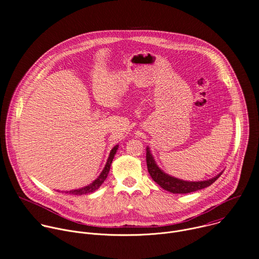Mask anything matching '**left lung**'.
Returning a JSON list of instances; mask_svg holds the SVG:
<instances>
[{"label": "left lung", "mask_w": 259, "mask_h": 259, "mask_svg": "<svg viewBox=\"0 0 259 259\" xmlns=\"http://www.w3.org/2000/svg\"><path fill=\"white\" fill-rule=\"evenodd\" d=\"M146 165H147V170H149V173L151 174L154 181L157 182L164 190L173 194H188V193H193V192L205 189L211 186V184L215 182V180L223 174V172H220L215 177L209 180H204V181H184V180L172 177L164 173L157 166L149 147H146Z\"/></svg>", "instance_id": "obj_1"}]
</instances>
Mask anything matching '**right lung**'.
I'll list each match as a JSON object with an SVG mask.
<instances>
[{
	"label": "right lung",
	"instance_id": "right-lung-1",
	"mask_svg": "<svg viewBox=\"0 0 259 259\" xmlns=\"http://www.w3.org/2000/svg\"><path fill=\"white\" fill-rule=\"evenodd\" d=\"M117 150H118V145L114 146V149L110 151V154L108 156V159H107V162L105 164L104 169L102 170L100 175L92 183H90L89 186H87L85 188H82V189H79V190H72V191L65 192V193L66 194L68 193V194H71V195H77V196L79 195V196H81V195H86V194H90V193L95 192L101 186V184L104 182L105 178L107 177V174H108L109 169H110V164H112V162L114 160V157H115V154H116Z\"/></svg>",
	"mask_w": 259,
	"mask_h": 259
}]
</instances>
